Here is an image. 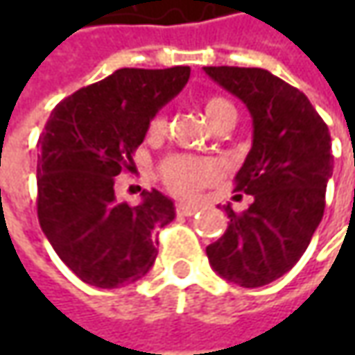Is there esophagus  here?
Masks as SVG:
<instances>
[{
	"label": "esophagus",
	"instance_id": "1",
	"mask_svg": "<svg viewBox=\"0 0 355 355\" xmlns=\"http://www.w3.org/2000/svg\"><path fill=\"white\" fill-rule=\"evenodd\" d=\"M175 211L180 215H185V217H191L199 211V205H196V203H178Z\"/></svg>",
	"mask_w": 355,
	"mask_h": 355
}]
</instances>
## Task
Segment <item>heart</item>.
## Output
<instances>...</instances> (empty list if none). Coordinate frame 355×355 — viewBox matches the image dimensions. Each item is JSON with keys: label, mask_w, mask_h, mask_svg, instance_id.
<instances>
[{"label": "heart", "mask_w": 355, "mask_h": 355, "mask_svg": "<svg viewBox=\"0 0 355 355\" xmlns=\"http://www.w3.org/2000/svg\"><path fill=\"white\" fill-rule=\"evenodd\" d=\"M203 112L213 124L217 118L225 112H235L233 104L229 103L223 96H211L203 103ZM166 128V120L162 114L150 120L148 126V134L150 136H159ZM162 178L168 184L170 189H173L180 196H193L201 187L209 185L217 178L219 173V166L209 159V157L199 156H187V154H178V156H170L164 164H162Z\"/></svg>", "instance_id": "b5f03b06"}]
</instances>
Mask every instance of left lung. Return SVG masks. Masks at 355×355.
I'll return each instance as SVG.
<instances>
[{"label":"left lung","instance_id":"1","mask_svg":"<svg viewBox=\"0 0 355 355\" xmlns=\"http://www.w3.org/2000/svg\"><path fill=\"white\" fill-rule=\"evenodd\" d=\"M241 98L252 118V146L235 175L249 209L223 205L229 227L205 251L213 270L245 288L265 286L304 254L322 221L334 156L326 122L304 92L265 69L203 67Z\"/></svg>","mask_w":355,"mask_h":355}]
</instances>
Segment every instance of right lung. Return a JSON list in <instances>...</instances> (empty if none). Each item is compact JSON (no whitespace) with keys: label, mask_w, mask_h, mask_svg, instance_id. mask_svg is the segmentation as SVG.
I'll return each mask as SVG.
<instances>
[{"label":"right lung","mask_w":355,"mask_h":355,"mask_svg":"<svg viewBox=\"0 0 355 355\" xmlns=\"http://www.w3.org/2000/svg\"><path fill=\"white\" fill-rule=\"evenodd\" d=\"M189 67L118 69L55 106L37 157V217L51 247L83 282L120 288L156 261L154 229L175 217L170 198L118 201L114 178L134 168L150 120L184 89Z\"/></svg>","instance_id":"right-lung-1"}]
</instances>
